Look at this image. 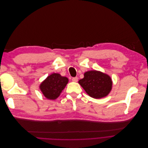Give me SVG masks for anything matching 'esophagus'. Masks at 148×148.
<instances>
[{"mask_svg": "<svg viewBox=\"0 0 148 148\" xmlns=\"http://www.w3.org/2000/svg\"><path fill=\"white\" fill-rule=\"evenodd\" d=\"M72 80L73 82H77V80H78V77H73V78L72 79Z\"/></svg>", "mask_w": 148, "mask_h": 148, "instance_id": "1", "label": "esophagus"}]
</instances>
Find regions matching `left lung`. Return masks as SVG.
Instances as JSON below:
<instances>
[{"label": "left lung", "instance_id": "obj_1", "mask_svg": "<svg viewBox=\"0 0 148 148\" xmlns=\"http://www.w3.org/2000/svg\"><path fill=\"white\" fill-rule=\"evenodd\" d=\"M79 83L90 97L100 99L108 95L112 88L111 77L101 72L90 71L84 73Z\"/></svg>", "mask_w": 148, "mask_h": 148}]
</instances>
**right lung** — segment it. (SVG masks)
<instances>
[{
	"label": "right lung",
	"mask_w": 148,
	"mask_h": 148,
	"mask_svg": "<svg viewBox=\"0 0 148 148\" xmlns=\"http://www.w3.org/2000/svg\"><path fill=\"white\" fill-rule=\"evenodd\" d=\"M68 82L67 77L58 73H53L41 84L40 89L46 98L55 100L60 95Z\"/></svg>",
	"instance_id": "1"
}]
</instances>
